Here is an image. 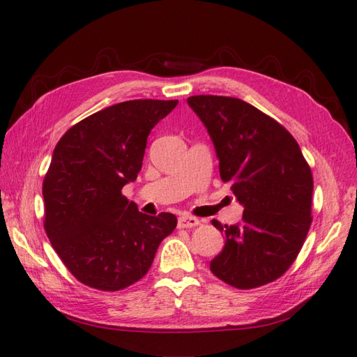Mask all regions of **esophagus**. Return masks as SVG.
<instances>
[{"instance_id":"34e87169","label":"esophagus","mask_w":357,"mask_h":357,"mask_svg":"<svg viewBox=\"0 0 357 357\" xmlns=\"http://www.w3.org/2000/svg\"><path fill=\"white\" fill-rule=\"evenodd\" d=\"M201 222L198 218L190 216V215H181L178 218V227L179 229H193V227H198Z\"/></svg>"}]
</instances>
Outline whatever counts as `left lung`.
<instances>
[{
  "mask_svg": "<svg viewBox=\"0 0 357 357\" xmlns=\"http://www.w3.org/2000/svg\"><path fill=\"white\" fill-rule=\"evenodd\" d=\"M187 102L213 141L221 179L244 206L236 225L211 221L225 245L210 270L241 290L273 282L298 257L312 225L310 165L290 132L252 104L215 95Z\"/></svg>",
  "mask_w": 357,
  "mask_h": 357,
  "instance_id": "1",
  "label": "left lung"
}]
</instances>
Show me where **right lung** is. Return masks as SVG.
Returning a JSON list of instances; mask_svg holds the SVG:
<instances>
[{
  "label": "right lung",
  "mask_w": 357,
  "mask_h": 357,
  "mask_svg": "<svg viewBox=\"0 0 357 357\" xmlns=\"http://www.w3.org/2000/svg\"><path fill=\"white\" fill-rule=\"evenodd\" d=\"M178 100L110 105L72 126L53 150L43 183L44 230L79 282L118 291L147 275L176 229L172 213L149 216L121 193L136 179L147 136Z\"/></svg>",
  "instance_id": "add662e5"
}]
</instances>
